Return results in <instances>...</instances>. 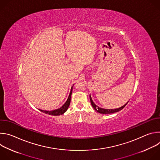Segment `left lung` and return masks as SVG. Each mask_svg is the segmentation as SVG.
I'll return each instance as SVG.
<instances>
[{"label":"left lung","mask_w":160,"mask_h":160,"mask_svg":"<svg viewBox=\"0 0 160 160\" xmlns=\"http://www.w3.org/2000/svg\"><path fill=\"white\" fill-rule=\"evenodd\" d=\"M90 102H91V104H92V107L94 108V109L97 111V112H99V113H101V114H111V113H114V112H118V111H120V110H122L123 108H124V107L127 104V103L128 102V101L125 104L123 105V106L120 107V108H117V109H104V108H100L99 106H98L92 101V98H91L90 96Z\"/></svg>","instance_id":"obj_1"}]
</instances>
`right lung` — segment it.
Listing matches in <instances>:
<instances>
[{
	"mask_svg": "<svg viewBox=\"0 0 160 160\" xmlns=\"http://www.w3.org/2000/svg\"><path fill=\"white\" fill-rule=\"evenodd\" d=\"M73 86L72 87L71 91H70L69 96H68L67 101L61 108L54 109V110H52V111H45V110H42V109H39V110L45 114H49V115H50L58 116V115H62V114H64L67 111V109H68V107H69V106H70V101H71V96H72V90H73Z\"/></svg>",
	"mask_w": 160,
	"mask_h": 160,
	"instance_id": "add662e5",
	"label": "right lung"
}]
</instances>
